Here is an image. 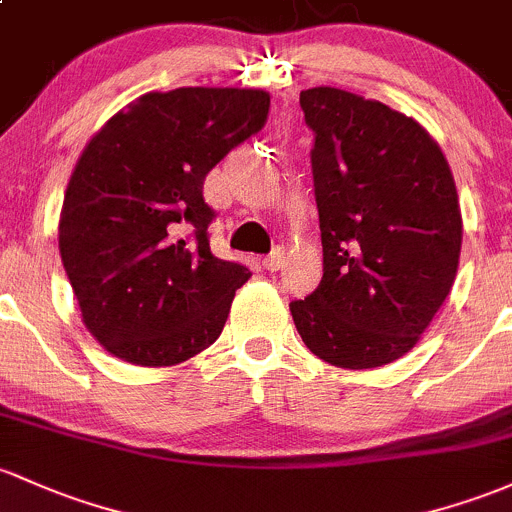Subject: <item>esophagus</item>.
<instances>
[{"label":"esophagus","mask_w":512,"mask_h":512,"mask_svg":"<svg viewBox=\"0 0 512 512\" xmlns=\"http://www.w3.org/2000/svg\"><path fill=\"white\" fill-rule=\"evenodd\" d=\"M283 258H285L283 249H273L271 254L263 258V268H266V271H271V273L278 271V268L283 266Z\"/></svg>","instance_id":"obj_1"}]
</instances>
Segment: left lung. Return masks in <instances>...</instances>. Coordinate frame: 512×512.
<instances>
[{
    "instance_id": "obj_1",
    "label": "left lung",
    "mask_w": 512,
    "mask_h": 512,
    "mask_svg": "<svg viewBox=\"0 0 512 512\" xmlns=\"http://www.w3.org/2000/svg\"><path fill=\"white\" fill-rule=\"evenodd\" d=\"M315 131L322 280L290 302L302 342L339 368L408 354L447 300L461 210L447 158L412 117L337 87L300 92Z\"/></svg>"
}]
</instances>
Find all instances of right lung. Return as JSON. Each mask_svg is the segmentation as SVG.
<instances>
[{
    "label": "right lung",
    "instance_id": "obj_1",
    "mask_svg": "<svg viewBox=\"0 0 512 512\" xmlns=\"http://www.w3.org/2000/svg\"><path fill=\"white\" fill-rule=\"evenodd\" d=\"M271 95L148 92L85 146L58 224L82 322L126 364L175 366L217 342L249 268L210 251L207 173L263 129Z\"/></svg>",
    "mask_w": 512,
    "mask_h": 512
}]
</instances>
